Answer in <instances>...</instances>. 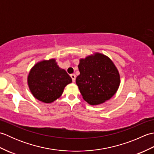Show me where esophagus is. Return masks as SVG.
<instances>
[{
  "mask_svg": "<svg viewBox=\"0 0 154 154\" xmlns=\"http://www.w3.org/2000/svg\"><path fill=\"white\" fill-rule=\"evenodd\" d=\"M71 79H72V81H73V82H75V79H76V75H75V74H71Z\"/></svg>",
  "mask_w": 154,
  "mask_h": 154,
  "instance_id": "34e87169",
  "label": "esophagus"
}]
</instances>
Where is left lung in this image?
I'll return each mask as SVG.
<instances>
[{
  "instance_id": "left-lung-1",
  "label": "left lung",
  "mask_w": 154,
  "mask_h": 154,
  "mask_svg": "<svg viewBox=\"0 0 154 154\" xmlns=\"http://www.w3.org/2000/svg\"><path fill=\"white\" fill-rule=\"evenodd\" d=\"M79 61L80 75L76 78V84L83 99L91 105H97L112 97L120 79L112 60L105 55L95 53Z\"/></svg>"
}]
</instances>
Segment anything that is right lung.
I'll return each instance as SVG.
<instances>
[{"label":"right lung","mask_w":154,"mask_h":154,"mask_svg":"<svg viewBox=\"0 0 154 154\" xmlns=\"http://www.w3.org/2000/svg\"><path fill=\"white\" fill-rule=\"evenodd\" d=\"M72 82L65 70L58 66L55 59L38 62L31 69L28 84L35 99L51 103L60 98L64 88Z\"/></svg>","instance_id":"1"}]
</instances>
